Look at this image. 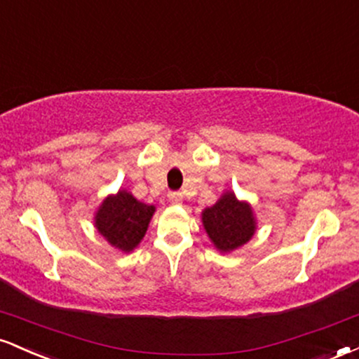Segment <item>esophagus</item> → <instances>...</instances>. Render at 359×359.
Here are the masks:
<instances>
[{
    "label": "esophagus",
    "mask_w": 359,
    "mask_h": 359,
    "mask_svg": "<svg viewBox=\"0 0 359 359\" xmlns=\"http://www.w3.org/2000/svg\"><path fill=\"white\" fill-rule=\"evenodd\" d=\"M168 201H170V204H182L184 201V196L180 192H170L168 194Z\"/></svg>",
    "instance_id": "34e87169"
}]
</instances>
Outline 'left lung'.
<instances>
[{
	"label": "left lung",
	"instance_id": "left-lung-1",
	"mask_svg": "<svg viewBox=\"0 0 359 359\" xmlns=\"http://www.w3.org/2000/svg\"><path fill=\"white\" fill-rule=\"evenodd\" d=\"M205 234L219 253H231L246 245L257 233V216L248 201H240L233 191L221 194L211 208L203 214Z\"/></svg>",
	"mask_w": 359,
	"mask_h": 359
}]
</instances>
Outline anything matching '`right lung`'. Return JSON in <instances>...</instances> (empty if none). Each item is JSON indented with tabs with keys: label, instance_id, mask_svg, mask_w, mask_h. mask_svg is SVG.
<instances>
[{
	"label": "right lung",
	"instance_id": "1",
	"mask_svg": "<svg viewBox=\"0 0 359 359\" xmlns=\"http://www.w3.org/2000/svg\"><path fill=\"white\" fill-rule=\"evenodd\" d=\"M155 211V205L140 203L126 189H119L102 199L94 212V228L113 248L131 253L142 243Z\"/></svg>",
	"mask_w": 359,
	"mask_h": 359
}]
</instances>
